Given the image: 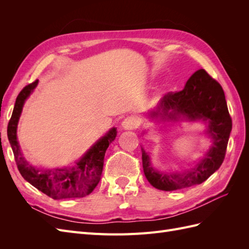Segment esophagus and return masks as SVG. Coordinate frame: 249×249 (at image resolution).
I'll list each match as a JSON object with an SVG mask.
<instances>
[{"label": "esophagus", "mask_w": 249, "mask_h": 249, "mask_svg": "<svg viewBox=\"0 0 249 249\" xmlns=\"http://www.w3.org/2000/svg\"><path fill=\"white\" fill-rule=\"evenodd\" d=\"M140 124V119L137 116H127L122 124L124 130H135Z\"/></svg>", "instance_id": "34e87169"}]
</instances>
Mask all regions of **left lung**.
<instances>
[{
	"label": "left lung",
	"instance_id": "1",
	"mask_svg": "<svg viewBox=\"0 0 249 249\" xmlns=\"http://www.w3.org/2000/svg\"><path fill=\"white\" fill-rule=\"evenodd\" d=\"M149 116L169 122H207V133L213 139L205 158L194 168L182 173L156 170L148 154L141 147L143 171L153 187L163 191L185 189L205 182L221 166L231 131V118L221 85L205 70L195 71L183 90L165 94Z\"/></svg>",
	"mask_w": 249,
	"mask_h": 249
}]
</instances>
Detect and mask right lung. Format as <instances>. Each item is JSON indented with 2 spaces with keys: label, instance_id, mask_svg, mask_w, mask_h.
Listing matches in <instances>:
<instances>
[{
  "label": "right lung",
  "instance_id": "obj_1",
  "mask_svg": "<svg viewBox=\"0 0 249 249\" xmlns=\"http://www.w3.org/2000/svg\"><path fill=\"white\" fill-rule=\"evenodd\" d=\"M38 84V80L22 88L17 97L11 118L7 127V135L21 177L36 189L53 199H70L84 197L91 193L99 184L104 166L105 153L116 137V127L97 140L87 153L70 168L38 169L29 164L22 156L17 137V129L20 113L29 95Z\"/></svg>",
  "mask_w": 249,
  "mask_h": 249
}]
</instances>
